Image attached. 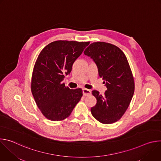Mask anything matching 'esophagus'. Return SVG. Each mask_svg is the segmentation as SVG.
Wrapping results in <instances>:
<instances>
[{"label":"esophagus","mask_w":161,"mask_h":161,"mask_svg":"<svg viewBox=\"0 0 161 161\" xmlns=\"http://www.w3.org/2000/svg\"><path fill=\"white\" fill-rule=\"evenodd\" d=\"M83 96H90V95H91V91L88 89L83 88Z\"/></svg>","instance_id":"esophagus-1"}]
</instances>
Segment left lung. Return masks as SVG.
<instances>
[{"instance_id": "1", "label": "left lung", "mask_w": 161, "mask_h": 161, "mask_svg": "<svg viewBox=\"0 0 161 161\" xmlns=\"http://www.w3.org/2000/svg\"><path fill=\"white\" fill-rule=\"evenodd\" d=\"M84 54L96 62L107 87L103 96L92 91L97 103L91 113L102 124L116 122L126 111L134 92V77L127 57L117 46L100 41L91 43Z\"/></svg>"}]
</instances>
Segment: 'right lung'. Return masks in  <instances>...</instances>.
Returning a JSON list of instances; mask_svg holds the SVG:
<instances>
[{
  "mask_svg": "<svg viewBox=\"0 0 161 161\" xmlns=\"http://www.w3.org/2000/svg\"><path fill=\"white\" fill-rule=\"evenodd\" d=\"M90 42L55 41L40 52L34 66L31 91L43 115L52 121H61L70 115L80 101L81 88L70 89L62 81L69 74L76 59Z\"/></svg>",
  "mask_w": 161,
  "mask_h": 161,
  "instance_id": "1",
  "label": "right lung"
}]
</instances>
